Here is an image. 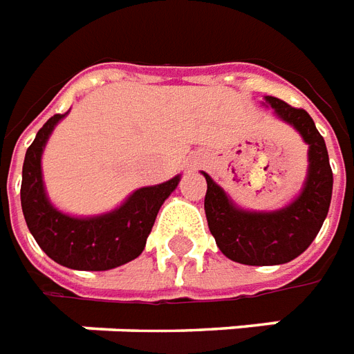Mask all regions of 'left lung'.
Here are the masks:
<instances>
[{
  "instance_id": "1",
  "label": "left lung",
  "mask_w": 354,
  "mask_h": 354,
  "mask_svg": "<svg viewBox=\"0 0 354 354\" xmlns=\"http://www.w3.org/2000/svg\"><path fill=\"white\" fill-rule=\"evenodd\" d=\"M266 102L309 146V174L301 195L277 212L241 210L227 199L222 187L205 174L208 230L230 260L245 266H279L305 252L324 223L334 185L326 144L311 115L274 96H266Z\"/></svg>"
}]
</instances>
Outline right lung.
<instances>
[{
    "label": "right lung",
    "instance_id": "right-lung-1",
    "mask_svg": "<svg viewBox=\"0 0 354 354\" xmlns=\"http://www.w3.org/2000/svg\"><path fill=\"white\" fill-rule=\"evenodd\" d=\"M64 113L53 115L35 134L22 167L20 203L35 243L50 260L80 271H106L138 258L153 227L159 208L176 189L180 176L142 187L123 207L94 218H72L58 212L45 195L41 153L55 124Z\"/></svg>",
    "mask_w": 354,
    "mask_h": 354
}]
</instances>
